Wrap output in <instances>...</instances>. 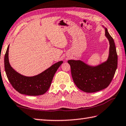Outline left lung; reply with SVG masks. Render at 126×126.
Instances as JSON below:
<instances>
[{"label": "left lung", "mask_w": 126, "mask_h": 126, "mask_svg": "<svg viewBox=\"0 0 126 126\" xmlns=\"http://www.w3.org/2000/svg\"><path fill=\"white\" fill-rule=\"evenodd\" d=\"M105 36L110 43L107 62L91 66L81 61L69 60L71 76L76 86L85 92L93 93L107 88L111 82L117 67V55L114 39L105 29Z\"/></svg>", "instance_id": "1"}]
</instances>
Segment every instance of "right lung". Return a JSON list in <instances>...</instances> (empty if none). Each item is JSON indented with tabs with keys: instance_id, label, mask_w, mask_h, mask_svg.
Returning a JSON list of instances; mask_svg holds the SVG:
<instances>
[{
	"instance_id": "right-lung-1",
	"label": "right lung",
	"mask_w": 126,
	"mask_h": 126,
	"mask_svg": "<svg viewBox=\"0 0 126 126\" xmlns=\"http://www.w3.org/2000/svg\"><path fill=\"white\" fill-rule=\"evenodd\" d=\"M9 48V45L4 57L5 70L7 78L14 89L21 94L28 95H39L46 93L50 87L55 74L63 62L54 64L38 75L27 77L16 72L10 65Z\"/></svg>"
}]
</instances>
